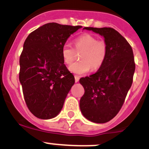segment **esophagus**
<instances>
[{"label":"esophagus","mask_w":149,"mask_h":149,"mask_svg":"<svg viewBox=\"0 0 149 149\" xmlns=\"http://www.w3.org/2000/svg\"><path fill=\"white\" fill-rule=\"evenodd\" d=\"M79 79H80V78H79V76H75V81H76V83H77V82H79Z\"/></svg>","instance_id":"1"}]
</instances>
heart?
<instances>
[{"label": "heart", "mask_w": 149, "mask_h": 149, "mask_svg": "<svg viewBox=\"0 0 149 149\" xmlns=\"http://www.w3.org/2000/svg\"><path fill=\"white\" fill-rule=\"evenodd\" d=\"M77 51H82L79 62L73 63L68 68L69 71L74 74L82 75L92 69H97L104 61L107 52V45L103 40H97L94 36L84 34L74 40ZM61 55L65 64L70 65L74 60L75 49L69 43H64L61 48Z\"/></svg>", "instance_id": "b5f03b06"}]
</instances>
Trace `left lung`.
Instances as JSON below:
<instances>
[{
	"mask_svg": "<svg viewBox=\"0 0 149 149\" xmlns=\"http://www.w3.org/2000/svg\"><path fill=\"white\" fill-rule=\"evenodd\" d=\"M84 29L103 37L107 52L99 70L79 81L85 91L80 100V109L89 121L105 123L116 116L131 87L136 68L133 49L114 29L84 27Z\"/></svg>",
	"mask_w": 149,
	"mask_h": 149,
	"instance_id": "left-lung-1",
	"label": "left lung"
}]
</instances>
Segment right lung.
<instances>
[{"instance_id":"right-lung-1","label":"right lung","mask_w":149,"mask_h":149,"mask_svg":"<svg viewBox=\"0 0 149 149\" xmlns=\"http://www.w3.org/2000/svg\"><path fill=\"white\" fill-rule=\"evenodd\" d=\"M81 27L48 23L29 34L24 43L19 81L29 109L40 119H52L60 113L75 83L63 61L61 48Z\"/></svg>"}]
</instances>
